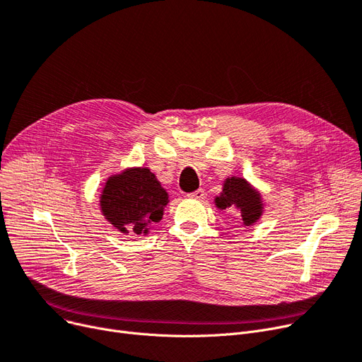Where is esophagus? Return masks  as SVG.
Returning <instances> with one entry per match:
<instances>
[{"instance_id":"esophagus-1","label":"esophagus","mask_w":362,"mask_h":362,"mask_svg":"<svg viewBox=\"0 0 362 362\" xmlns=\"http://www.w3.org/2000/svg\"><path fill=\"white\" fill-rule=\"evenodd\" d=\"M204 195H205V192H204V189H201V187L198 189V191H195V192L187 194V197L192 198V199H202Z\"/></svg>"}]
</instances>
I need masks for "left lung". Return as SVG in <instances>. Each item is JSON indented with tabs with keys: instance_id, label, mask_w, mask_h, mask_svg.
Instances as JSON below:
<instances>
[{
	"instance_id": "1",
	"label": "left lung",
	"mask_w": 362,
	"mask_h": 362,
	"mask_svg": "<svg viewBox=\"0 0 362 362\" xmlns=\"http://www.w3.org/2000/svg\"><path fill=\"white\" fill-rule=\"evenodd\" d=\"M220 210L236 206L242 217L243 226L254 224L262 214L261 195L242 177H227L223 185V192L216 198Z\"/></svg>"
}]
</instances>
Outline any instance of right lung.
Listing matches in <instances>:
<instances>
[{
    "mask_svg": "<svg viewBox=\"0 0 362 362\" xmlns=\"http://www.w3.org/2000/svg\"><path fill=\"white\" fill-rule=\"evenodd\" d=\"M168 195L149 168H127L108 177L101 194L104 217L122 233L146 235L163 218Z\"/></svg>",
    "mask_w": 362,
    "mask_h": 362,
    "instance_id": "add662e5",
    "label": "right lung"
}]
</instances>
